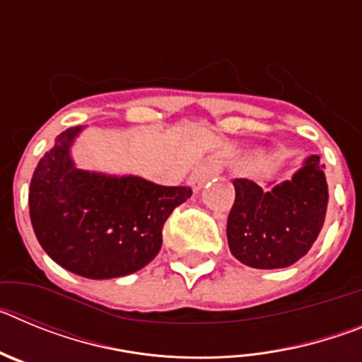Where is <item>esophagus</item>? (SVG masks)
<instances>
[{"mask_svg":"<svg viewBox=\"0 0 362 362\" xmlns=\"http://www.w3.org/2000/svg\"><path fill=\"white\" fill-rule=\"evenodd\" d=\"M219 172H221V165L217 161H214V159L201 163V165L197 166L196 170H194V174H192V177H190L194 190H199V188L203 187L206 181H210L212 177H216Z\"/></svg>","mask_w":362,"mask_h":362,"instance_id":"esophagus-1","label":"esophagus"}]
</instances>
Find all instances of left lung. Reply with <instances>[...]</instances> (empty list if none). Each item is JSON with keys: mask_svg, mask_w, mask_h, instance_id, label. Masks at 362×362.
Listing matches in <instances>:
<instances>
[{"mask_svg": "<svg viewBox=\"0 0 362 362\" xmlns=\"http://www.w3.org/2000/svg\"><path fill=\"white\" fill-rule=\"evenodd\" d=\"M235 201L226 223L230 252L261 270L286 268L308 254L328 206L325 165L310 156L290 181L263 190L250 179H233Z\"/></svg>", "mask_w": 362, "mask_h": 362, "instance_id": "8db88e82", "label": "left lung"}]
</instances>
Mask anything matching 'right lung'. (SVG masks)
Instances as JSON below:
<instances>
[{
  "instance_id": "obj_1",
  "label": "right lung",
  "mask_w": 362,
  "mask_h": 362,
  "mask_svg": "<svg viewBox=\"0 0 362 362\" xmlns=\"http://www.w3.org/2000/svg\"><path fill=\"white\" fill-rule=\"evenodd\" d=\"M81 130L59 134L37 163L28 192L32 228L43 250L69 272L88 279L129 276L158 255L165 221L192 188L81 170L70 158Z\"/></svg>"
}]
</instances>
